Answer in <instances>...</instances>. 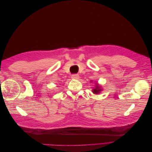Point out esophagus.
Segmentation results:
<instances>
[{
	"instance_id": "esophagus-1",
	"label": "esophagus",
	"mask_w": 152,
	"mask_h": 152,
	"mask_svg": "<svg viewBox=\"0 0 152 152\" xmlns=\"http://www.w3.org/2000/svg\"><path fill=\"white\" fill-rule=\"evenodd\" d=\"M72 78L73 79H78L79 78V75L78 74H73L72 75Z\"/></svg>"
}]
</instances>
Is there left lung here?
Segmentation results:
<instances>
[{"instance_id":"1","label":"left lung","mask_w":152,"mask_h":152,"mask_svg":"<svg viewBox=\"0 0 152 152\" xmlns=\"http://www.w3.org/2000/svg\"><path fill=\"white\" fill-rule=\"evenodd\" d=\"M96 86L95 87V88L93 89V93L94 94H98L99 93V92L102 91V87H101L99 85H98L97 84H96Z\"/></svg>"}]
</instances>
